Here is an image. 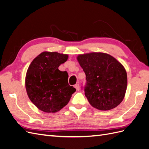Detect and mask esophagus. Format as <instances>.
<instances>
[{
	"label": "esophagus",
	"mask_w": 149,
	"mask_h": 149,
	"mask_svg": "<svg viewBox=\"0 0 149 149\" xmlns=\"http://www.w3.org/2000/svg\"><path fill=\"white\" fill-rule=\"evenodd\" d=\"M74 87H75L76 89L77 90V91H79V84H76L75 86H74Z\"/></svg>",
	"instance_id": "34e87169"
}]
</instances>
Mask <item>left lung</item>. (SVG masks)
<instances>
[{
  "instance_id": "1",
  "label": "left lung",
  "mask_w": 149,
  "mask_h": 149,
  "mask_svg": "<svg viewBox=\"0 0 149 149\" xmlns=\"http://www.w3.org/2000/svg\"><path fill=\"white\" fill-rule=\"evenodd\" d=\"M86 74L85 96L93 107L114 109L124 100L127 86V73L115 58L105 53L92 52L77 56Z\"/></svg>"
}]
</instances>
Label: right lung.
<instances>
[{
	"instance_id": "add662e5",
	"label": "right lung",
	"mask_w": 149,
	"mask_h": 149,
	"mask_svg": "<svg viewBox=\"0 0 149 149\" xmlns=\"http://www.w3.org/2000/svg\"><path fill=\"white\" fill-rule=\"evenodd\" d=\"M68 58L66 54L44 52L30 63L25 76V88L30 101L38 109L49 113L59 111L76 91L68 84L67 72L58 70Z\"/></svg>"
}]
</instances>
